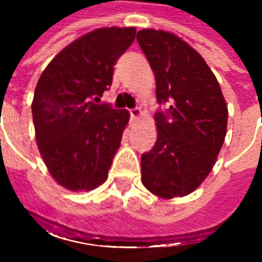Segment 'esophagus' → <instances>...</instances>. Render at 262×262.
Segmentation results:
<instances>
[{
    "label": "esophagus",
    "instance_id": "34e87169",
    "mask_svg": "<svg viewBox=\"0 0 262 262\" xmlns=\"http://www.w3.org/2000/svg\"><path fill=\"white\" fill-rule=\"evenodd\" d=\"M129 115H131V118L133 119L140 118V117L143 115V111L140 110V108H134V110L129 111Z\"/></svg>",
    "mask_w": 262,
    "mask_h": 262
}]
</instances>
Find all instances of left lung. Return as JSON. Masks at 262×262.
Segmentation results:
<instances>
[{
    "label": "left lung",
    "instance_id": "obj_1",
    "mask_svg": "<svg viewBox=\"0 0 262 262\" xmlns=\"http://www.w3.org/2000/svg\"><path fill=\"white\" fill-rule=\"evenodd\" d=\"M137 41L156 76L157 141L141 157V182L171 199L196 190L212 171L226 135L228 106L213 72L192 46L163 30L144 29Z\"/></svg>",
    "mask_w": 262,
    "mask_h": 262
}]
</instances>
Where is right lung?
Segmentation results:
<instances>
[{
    "label": "right lung",
    "instance_id": "add662e5",
    "mask_svg": "<svg viewBox=\"0 0 262 262\" xmlns=\"http://www.w3.org/2000/svg\"><path fill=\"white\" fill-rule=\"evenodd\" d=\"M134 27L96 29L66 46L43 70L31 103L36 141L49 173L72 192L108 179L129 112L98 103Z\"/></svg>",
    "mask_w": 262,
    "mask_h": 262
}]
</instances>
